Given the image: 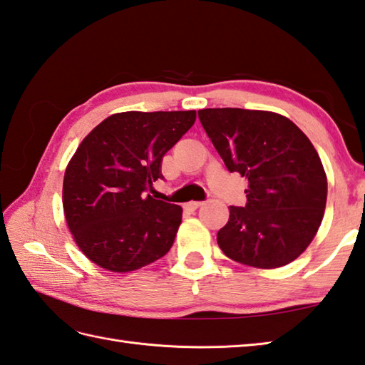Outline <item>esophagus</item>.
I'll list each match as a JSON object with an SVG mask.
<instances>
[{
  "label": "esophagus",
  "instance_id": "esophagus-1",
  "mask_svg": "<svg viewBox=\"0 0 365 365\" xmlns=\"http://www.w3.org/2000/svg\"><path fill=\"white\" fill-rule=\"evenodd\" d=\"M201 205H202L201 201H191V202L185 204V209H187V210H196V209H199V207H201Z\"/></svg>",
  "mask_w": 365,
  "mask_h": 365
}]
</instances>
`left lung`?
I'll list each match as a JSON object with an SVG mask.
<instances>
[{"instance_id":"left-lung-1","label":"left lung","mask_w":365,"mask_h":365,"mask_svg":"<svg viewBox=\"0 0 365 365\" xmlns=\"http://www.w3.org/2000/svg\"><path fill=\"white\" fill-rule=\"evenodd\" d=\"M197 115L227 170L248 178L247 204L230 207L220 248L247 266H287L310 245L324 215L327 178L315 147L274 112L225 107Z\"/></svg>"}]
</instances>
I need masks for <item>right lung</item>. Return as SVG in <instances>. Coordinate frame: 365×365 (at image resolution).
Masks as SVG:
<instances>
[{
    "label": "right lung",
    "instance_id": "right-lung-1",
    "mask_svg": "<svg viewBox=\"0 0 365 365\" xmlns=\"http://www.w3.org/2000/svg\"><path fill=\"white\" fill-rule=\"evenodd\" d=\"M195 120V110L113 113L82 140L64 173L63 209L90 261L130 272L169 252L182 207L145 192Z\"/></svg>",
    "mask_w": 365,
    "mask_h": 365
}]
</instances>
